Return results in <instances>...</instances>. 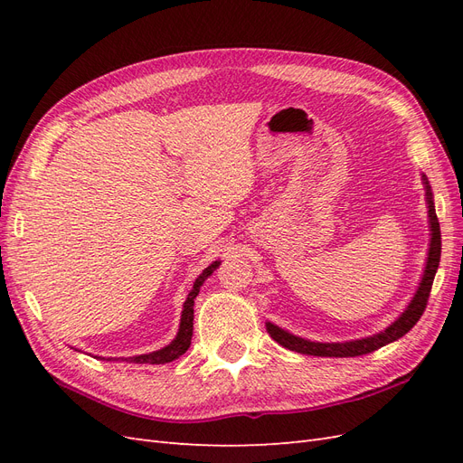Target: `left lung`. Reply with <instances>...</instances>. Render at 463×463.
<instances>
[{
    "instance_id": "left-lung-1",
    "label": "left lung",
    "mask_w": 463,
    "mask_h": 463,
    "mask_svg": "<svg viewBox=\"0 0 463 463\" xmlns=\"http://www.w3.org/2000/svg\"><path fill=\"white\" fill-rule=\"evenodd\" d=\"M423 185L427 191V208H429V223H430V245H429V257L425 264V272L421 278V284H419L415 296L411 303L405 307V311L392 322L388 328L383 332H378L374 335H369V338H361L354 342H342V344H322V342H311L299 338V335H293L288 330H282L279 326L272 325V322H266V330H269L270 338L278 342L279 345L288 347L289 352H298L303 355H315V357H357V355H365L373 354L376 349H381L386 344H392L400 340L403 334H408L415 325L417 320L421 318L425 313V307L430 296V288L434 282V274H437L439 262H440V223L437 218V210H434V201H432V191L427 177L423 175Z\"/></svg>"
}]
</instances>
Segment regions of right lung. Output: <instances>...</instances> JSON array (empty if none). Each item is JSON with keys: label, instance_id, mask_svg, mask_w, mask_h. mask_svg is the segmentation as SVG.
I'll return each instance as SVG.
<instances>
[{"label": "right lung", "instance_id": "right-lung-1", "mask_svg": "<svg viewBox=\"0 0 463 463\" xmlns=\"http://www.w3.org/2000/svg\"><path fill=\"white\" fill-rule=\"evenodd\" d=\"M220 266V260L213 262L210 266H206V269L203 270V274L194 279L193 284V289L189 291V296L184 303V311H181V322H179V332L174 338L172 344H167L165 347L158 349V352H152V354H145V355H135V357H129L125 361L129 363H150V365H162V363H170L177 357L184 355L189 345H191V338H193V307H194V298L199 296L201 291V286L204 284V279L213 274L216 269Z\"/></svg>", "mask_w": 463, "mask_h": 463}]
</instances>
